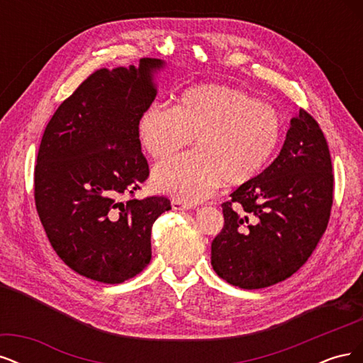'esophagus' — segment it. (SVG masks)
<instances>
[{
  "mask_svg": "<svg viewBox=\"0 0 363 363\" xmlns=\"http://www.w3.org/2000/svg\"><path fill=\"white\" fill-rule=\"evenodd\" d=\"M171 206H172L174 211H189V208H191L189 204H186V203L180 201V200H172Z\"/></svg>",
  "mask_w": 363,
  "mask_h": 363,
  "instance_id": "obj_1",
  "label": "esophagus"
}]
</instances>
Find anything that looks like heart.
Returning <instances> with one entry per match:
<instances>
[{"mask_svg":"<svg viewBox=\"0 0 363 363\" xmlns=\"http://www.w3.org/2000/svg\"><path fill=\"white\" fill-rule=\"evenodd\" d=\"M139 139L159 163L169 162L195 138L188 152L155 172V186L184 203H200L221 182L244 184L265 169L283 136L280 113L268 103L227 86H199L174 107L152 104L139 119Z\"/></svg>","mask_w":363,"mask_h":363,"instance_id":"heart-1","label":"heart"}]
</instances>
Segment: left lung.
<instances>
[{
	"label": "left lung",
	"instance_id": "left-lung-1",
	"mask_svg": "<svg viewBox=\"0 0 363 363\" xmlns=\"http://www.w3.org/2000/svg\"><path fill=\"white\" fill-rule=\"evenodd\" d=\"M223 203L212 267L242 289L286 280L311 257L333 204L332 157L320 124L300 108L280 155Z\"/></svg>",
	"mask_w": 363,
	"mask_h": 363
}]
</instances>
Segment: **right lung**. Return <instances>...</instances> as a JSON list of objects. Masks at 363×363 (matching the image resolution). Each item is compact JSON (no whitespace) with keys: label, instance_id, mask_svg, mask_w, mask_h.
Here are the masks:
<instances>
[{"label":"right lung","instance_id":"right-lung-1","mask_svg":"<svg viewBox=\"0 0 363 363\" xmlns=\"http://www.w3.org/2000/svg\"><path fill=\"white\" fill-rule=\"evenodd\" d=\"M159 59L139 68L96 69L65 100L43 131L35 203L57 256L107 284L135 277L151 260V227L167 196L135 199L150 168L139 119L157 95Z\"/></svg>","mask_w":363,"mask_h":363}]
</instances>
